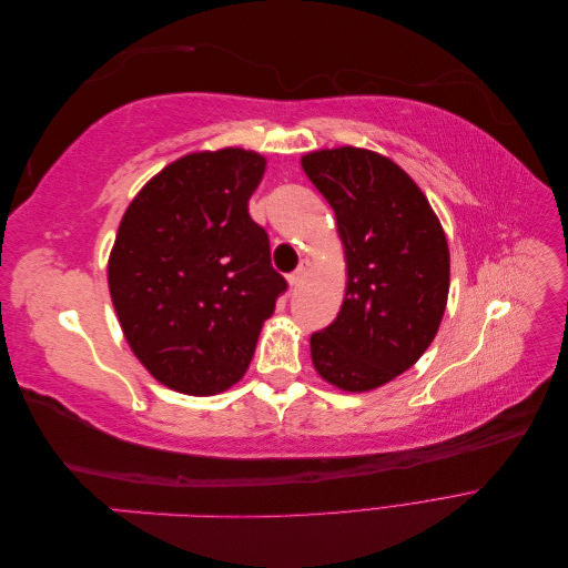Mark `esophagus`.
<instances>
[{
	"label": "esophagus",
	"instance_id": "esophagus-1",
	"mask_svg": "<svg viewBox=\"0 0 568 568\" xmlns=\"http://www.w3.org/2000/svg\"><path fill=\"white\" fill-rule=\"evenodd\" d=\"M307 272H311V261H307V257H303L301 261V265H298V270L291 274L288 277V284H291V288H298L301 284H303V280L307 277Z\"/></svg>",
	"mask_w": 568,
	"mask_h": 568
}]
</instances>
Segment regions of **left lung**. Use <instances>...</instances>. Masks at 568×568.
<instances>
[{"instance_id":"8db88e82","label":"left lung","mask_w":568,"mask_h":568,"mask_svg":"<svg viewBox=\"0 0 568 568\" xmlns=\"http://www.w3.org/2000/svg\"><path fill=\"white\" fill-rule=\"evenodd\" d=\"M301 168L334 209L348 274L338 317L311 336L313 365L341 390H374L415 365L438 334L448 239L417 182L382 153L320 149Z\"/></svg>"}]
</instances>
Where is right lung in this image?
Wrapping results in <instances>:
<instances>
[{"label": "right lung", "mask_w": 568, "mask_h": 568, "mask_svg": "<svg viewBox=\"0 0 568 568\" xmlns=\"http://www.w3.org/2000/svg\"><path fill=\"white\" fill-rule=\"evenodd\" d=\"M265 165L239 146L186 153L120 220L109 255L115 315L134 357L178 393L215 395L242 379L286 288L248 215Z\"/></svg>", "instance_id": "add662e5"}]
</instances>
